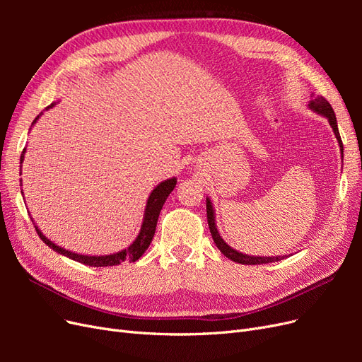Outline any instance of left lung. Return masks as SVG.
<instances>
[{
  "mask_svg": "<svg viewBox=\"0 0 362 362\" xmlns=\"http://www.w3.org/2000/svg\"><path fill=\"white\" fill-rule=\"evenodd\" d=\"M308 105H310V108H311L313 112L319 113V115H322V116H325L327 119V122H329V125L334 129V134H335V137L338 140V145H339V151H341V156H343V141H341V137H339V131H338V125H337V117H335V113L332 110L331 104L327 103L323 96H319V95L314 96L313 95V100L310 101ZM206 218H208V226H210V233L213 235L214 243L218 247V250H221L226 258L238 262V264H247V266L266 264V262H275V261L284 259V257H252V255L242 254V252L233 249L231 246H228L225 243V240L221 237V234H218V231H217L214 210H213L211 201L208 199V198H206Z\"/></svg>",
  "mask_w": 362,
  "mask_h": 362,
  "instance_id": "left-lung-1",
  "label": "left lung"
}]
</instances>
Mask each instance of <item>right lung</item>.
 <instances>
[{
  "instance_id": "right-lung-1",
  "label": "right lung",
  "mask_w": 362,
  "mask_h": 362,
  "mask_svg": "<svg viewBox=\"0 0 362 362\" xmlns=\"http://www.w3.org/2000/svg\"><path fill=\"white\" fill-rule=\"evenodd\" d=\"M54 105H56V104L52 103L51 105H48L45 108V110H48V108H51ZM42 113L35 120H33V124H36V120L42 116ZM24 154H25V148L23 151V154H21V168H23ZM21 184H23V182H21ZM175 185H177V178H170V180H166V181L160 182L157 187L151 192L149 198H148V202H146V208H145L144 223H141V228H140V233H139L137 238L134 240L133 245H129V247H127L124 250H119V252H116V254L100 255V257H98V255L75 254V252L66 250V249L57 246L56 243H52L51 240H48L45 235L42 234V231H40L37 226H35V228H36V231H37V235L40 237L42 242L45 243L47 246H49L52 250L59 252V254H62L64 257H68V258H71L74 261L81 262V264L92 266V267H107V266H117V264H120V262H124V261L134 262L141 255H144L145 250L149 247V245L152 242V237H154V234H156L157 221H158V216H160L161 208H163L164 202H166L168 196L175 189ZM21 193H23V192H21ZM33 225H35V223H33Z\"/></svg>"
}]
</instances>
